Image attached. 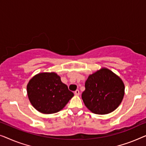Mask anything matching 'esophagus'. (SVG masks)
Returning <instances> with one entry per match:
<instances>
[{
    "instance_id": "34e87169",
    "label": "esophagus",
    "mask_w": 146,
    "mask_h": 146,
    "mask_svg": "<svg viewBox=\"0 0 146 146\" xmlns=\"http://www.w3.org/2000/svg\"><path fill=\"white\" fill-rule=\"evenodd\" d=\"M79 90H76V91H75V95H77V96H78V95H79Z\"/></svg>"
}]
</instances>
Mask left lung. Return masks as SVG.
<instances>
[{"label": "left lung", "instance_id": "8db88e82", "mask_svg": "<svg viewBox=\"0 0 146 146\" xmlns=\"http://www.w3.org/2000/svg\"><path fill=\"white\" fill-rule=\"evenodd\" d=\"M124 84L120 77L102 67L89 76L82 99L94 114H106L116 109L124 96Z\"/></svg>", "mask_w": 146, "mask_h": 146}]
</instances>
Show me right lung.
I'll return each instance as SVG.
<instances>
[{
  "instance_id": "obj_1",
  "label": "right lung",
  "mask_w": 146,
  "mask_h": 146,
  "mask_svg": "<svg viewBox=\"0 0 146 146\" xmlns=\"http://www.w3.org/2000/svg\"><path fill=\"white\" fill-rule=\"evenodd\" d=\"M27 94L32 105L43 114L60 111L74 96L54 72L34 75L27 85Z\"/></svg>"
}]
</instances>
